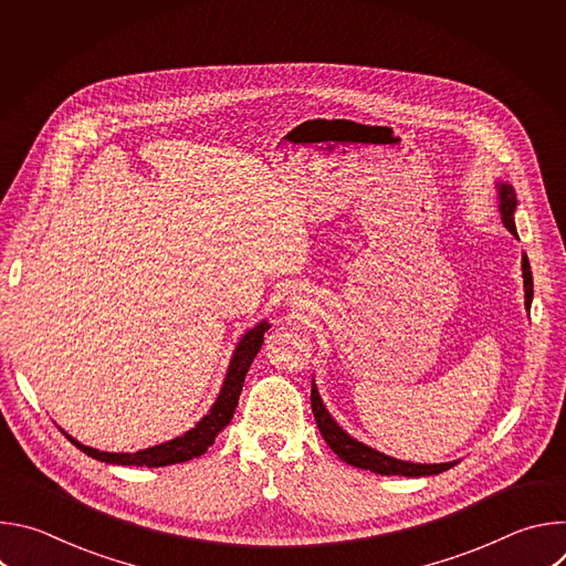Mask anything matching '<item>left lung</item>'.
Wrapping results in <instances>:
<instances>
[{"label":"left lung","mask_w":566,"mask_h":566,"mask_svg":"<svg viewBox=\"0 0 566 566\" xmlns=\"http://www.w3.org/2000/svg\"><path fill=\"white\" fill-rule=\"evenodd\" d=\"M497 199H500V212H502V221L504 226L517 237L515 230V208H517V197L513 186L509 184H497ZM522 275H524V304L526 308H531V300H533V275H531V264L528 258L522 255ZM311 410L317 423V430L322 434V439L327 441V446L349 465L363 468V470H371L376 474H400V476H430V474H439L443 470H450L452 465H457V461H448V463H412V461H400L394 457H387L360 441H356L354 437H349L329 415V410L322 402L315 380L311 382Z\"/></svg>","instance_id":"obj_1"}]
</instances>
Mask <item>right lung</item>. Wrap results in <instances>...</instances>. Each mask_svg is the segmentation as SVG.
Returning a JSON list of instances; mask_svg holds the SVG:
<instances>
[{"instance_id":"1","label":"right lung","mask_w":566,"mask_h":566,"mask_svg":"<svg viewBox=\"0 0 566 566\" xmlns=\"http://www.w3.org/2000/svg\"><path fill=\"white\" fill-rule=\"evenodd\" d=\"M269 327H271L269 322L262 319L260 325H255L253 329H249L244 336H241V340L237 343V347L232 352L221 391H219L217 400L212 402L210 412L186 434H181L172 441L160 443V446H154V448L138 450V452H101L96 448H90V446H83L80 441H75L66 432H64V437L77 450H83L92 459H98V461H105V463H116V465L160 468V465L184 463V461H190L195 457H201L214 443V437L230 423L237 402H239L241 387H244V378L249 374V367H251L253 358L258 356V352L262 349L264 334L269 332Z\"/></svg>"}]
</instances>
